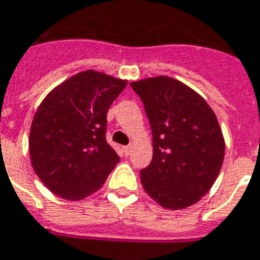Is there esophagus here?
Here are the masks:
<instances>
[{
    "label": "esophagus",
    "mask_w": 260,
    "mask_h": 260,
    "mask_svg": "<svg viewBox=\"0 0 260 260\" xmlns=\"http://www.w3.org/2000/svg\"><path fill=\"white\" fill-rule=\"evenodd\" d=\"M122 150H124V154H125V155H129L131 151H132V144H128L125 147H122Z\"/></svg>",
    "instance_id": "obj_1"
}]
</instances>
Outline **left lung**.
Returning a JSON list of instances; mask_svg holds the SVG:
<instances>
[{
  "label": "left lung",
  "mask_w": 260,
  "mask_h": 260,
  "mask_svg": "<svg viewBox=\"0 0 260 260\" xmlns=\"http://www.w3.org/2000/svg\"><path fill=\"white\" fill-rule=\"evenodd\" d=\"M131 87L143 101L152 132L151 164L140 170L144 191L164 209L195 205L215 183L225 155L215 113L173 77H147Z\"/></svg>",
  "instance_id": "left-lung-1"
}]
</instances>
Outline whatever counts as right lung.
Listing matches in <instances>:
<instances>
[{
    "label": "right lung",
    "instance_id": "obj_1",
    "mask_svg": "<svg viewBox=\"0 0 260 260\" xmlns=\"http://www.w3.org/2000/svg\"><path fill=\"white\" fill-rule=\"evenodd\" d=\"M126 80L83 71L53 88L29 129L31 165L49 191L82 201L104 185L120 156L106 142V116Z\"/></svg>",
    "mask_w": 260,
    "mask_h": 260
}]
</instances>
